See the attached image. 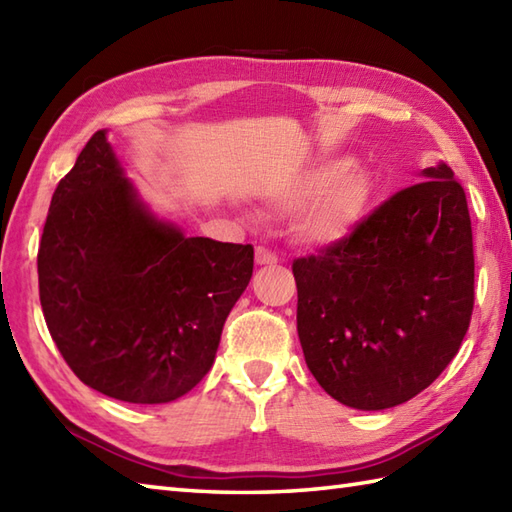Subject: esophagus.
<instances>
[{
	"label": "esophagus",
	"instance_id": "34e87169",
	"mask_svg": "<svg viewBox=\"0 0 512 512\" xmlns=\"http://www.w3.org/2000/svg\"><path fill=\"white\" fill-rule=\"evenodd\" d=\"M255 264L257 266H273L277 264V255L273 250H268L266 246H257L255 248Z\"/></svg>",
	"mask_w": 512,
	"mask_h": 512
}]
</instances>
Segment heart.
Masks as SVG:
<instances>
[{
    "mask_svg": "<svg viewBox=\"0 0 512 512\" xmlns=\"http://www.w3.org/2000/svg\"><path fill=\"white\" fill-rule=\"evenodd\" d=\"M374 195V178L363 162H323L270 195L281 211H301L292 222L308 246H330L350 235L363 220Z\"/></svg>",
    "mask_w": 512,
    "mask_h": 512,
    "instance_id": "1",
    "label": "heart"
}]
</instances>
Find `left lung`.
<instances>
[{"mask_svg": "<svg viewBox=\"0 0 512 512\" xmlns=\"http://www.w3.org/2000/svg\"><path fill=\"white\" fill-rule=\"evenodd\" d=\"M308 369L347 407L380 411L427 389L473 312V233L462 184L438 162L352 235L295 259Z\"/></svg>", "mask_w": 512, "mask_h": 512, "instance_id": "obj_1", "label": "left lung"}]
</instances>
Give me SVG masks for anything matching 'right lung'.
I'll list each match as a JSON object with an SVG mask.
<instances>
[{
    "instance_id": "1",
    "label": "right lung",
    "mask_w": 512,
    "mask_h": 512,
    "mask_svg": "<svg viewBox=\"0 0 512 512\" xmlns=\"http://www.w3.org/2000/svg\"><path fill=\"white\" fill-rule=\"evenodd\" d=\"M253 255L160 220L101 129L52 195L37 255L43 317L81 383L171 402L211 369Z\"/></svg>"
}]
</instances>
